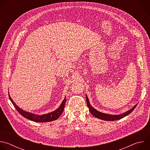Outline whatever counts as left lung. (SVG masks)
Listing matches in <instances>:
<instances>
[{"label": "left lung", "instance_id": "obj_1", "mask_svg": "<svg viewBox=\"0 0 150 150\" xmlns=\"http://www.w3.org/2000/svg\"><path fill=\"white\" fill-rule=\"evenodd\" d=\"M86 100H87V105L89 108V111L90 112L96 117L100 119L101 120H107V121H113V120H119L126 116H127L128 115H129L137 107V104L135 105V106H134V108L131 109H130L129 110L127 111L126 112L121 114V115H108L106 113H103L101 112H100L98 111H97V110H96L94 108H93V107L90 105V102H89V100L87 96L86 95Z\"/></svg>", "mask_w": 150, "mask_h": 150}]
</instances>
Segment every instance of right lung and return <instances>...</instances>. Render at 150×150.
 Here are the masks:
<instances>
[{"mask_svg":"<svg viewBox=\"0 0 150 150\" xmlns=\"http://www.w3.org/2000/svg\"><path fill=\"white\" fill-rule=\"evenodd\" d=\"M9 97L10 100L12 103L13 105L15 108V109H16V110L19 112V113L21 115H22L23 117H24L30 120L36 122H47L53 121V120L57 119L60 117V116L62 114L63 110H64V109H65V105L66 103V97H65L63 100L62 103H61L60 105L59 106V108L58 109H57L56 110H54L53 112L46 114V115H42L41 116H38V115L29 113V112H27L22 110L21 109H20L19 107L17 105H16V104L13 101V100L11 98V97H10L9 94Z\"/></svg>","mask_w":150,"mask_h":150,"instance_id":"obj_1","label":"right lung"}]
</instances>
